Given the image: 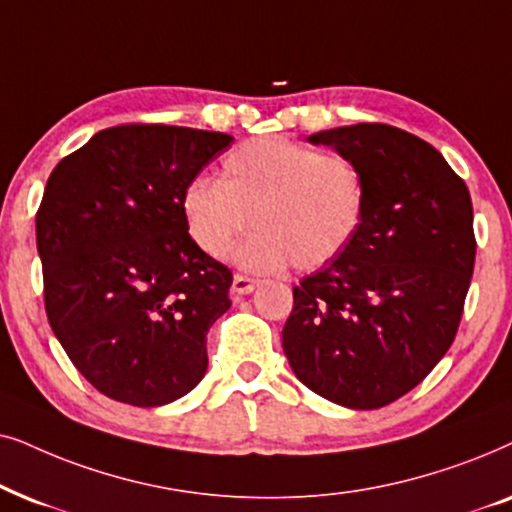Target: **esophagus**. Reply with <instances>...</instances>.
I'll return each mask as SVG.
<instances>
[{"mask_svg": "<svg viewBox=\"0 0 512 512\" xmlns=\"http://www.w3.org/2000/svg\"><path fill=\"white\" fill-rule=\"evenodd\" d=\"M257 283H260V281H255V278H250V276H245V274H236L234 276V283H231V292H234V297L250 295V292L257 288Z\"/></svg>", "mask_w": 512, "mask_h": 512, "instance_id": "obj_1", "label": "esophagus"}]
</instances>
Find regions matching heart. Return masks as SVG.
<instances>
[{
    "label": "heart",
    "instance_id": "1",
    "mask_svg": "<svg viewBox=\"0 0 512 512\" xmlns=\"http://www.w3.org/2000/svg\"><path fill=\"white\" fill-rule=\"evenodd\" d=\"M367 180L349 156L290 138H255L222 159L220 180L194 177L182 192L189 236L208 257L236 250L255 271H313L335 262L363 229Z\"/></svg>",
    "mask_w": 512,
    "mask_h": 512
}]
</instances>
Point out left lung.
I'll list each match as a JSON object with an SVG mask.
<instances>
[{
    "label": "left lung",
    "mask_w": 512,
    "mask_h": 512,
    "mask_svg": "<svg viewBox=\"0 0 512 512\" xmlns=\"http://www.w3.org/2000/svg\"><path fill=\"white\" fill-rule=\"evenodd\" d=\"M309 142L356 161L370 203L349 248L292 288L283 351L313 393L377 410L454 342L478 248L473 203L438 149L395 126L330 128Z\"/></svg>",
    "instance_id": "8db88e82"
}]
</instances>
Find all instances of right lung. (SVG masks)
Masks as SVG:
<instances>
[{
	"mask_svg": "<svg viewBox=\"0 0 512 512\" xmlns=\"http://www.w3.org/2000/svg\"><path fill=\"white\" fill-rule=\"evenodd\" d=\"M231 135L126 124L65 156L37 210L53 335L107 398L159 407L206 374L234 276L189 236L182 192Z\"/></svg>",
	"mask_w": 512,
	"mask_h": 512,
	"instance_id": "obj_1",
	"label": "right lung"
}]
</instances>
